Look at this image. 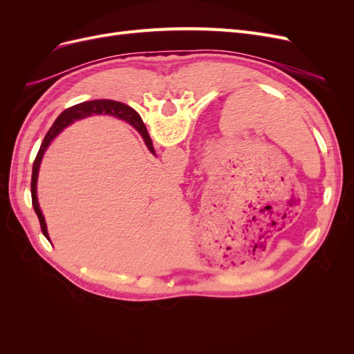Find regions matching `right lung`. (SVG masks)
<instances>
[{
	"label": "right lung",
	"instance_id": "obj_1",
	"mask_svg": "<svg viewBox=\"0 0 354 354\" xmlns=\"http://www.w3.org/2000/svg\"><path fill=\"white\" fill-rule=\"evenodd\" d=\"M91 115H111V116L118 118V120H122L130 125H133L136 130L142 134L149 151H151L155 155V149L152 146V140H151V137H149V134L146 131V127H145L143 121L140 120V116L137 115V112L130 108V106H127V104L120 103V102H113V100H90V102H84V103H78L75 106H71V108H68L66 111H63L59 115L57 120L55 121V124L51 125L48 133L46 134L44 140H42V143H41L38 155L34 160V167H32V180H30L32 205H34V209H35L37 216H38L41 230H42V233H44V236H47V238H48L47 224H46L44 216H42V211L39 208L38 196H37L38 173H39V165H41L42 156H44L47 147L50 146V143L53 140H55L56 136H59V133L65 130L68 125H71L72 122L78 121V120H84V118L91 116Z\"/></svg>",
	"mask_w": 354,
	"mask_h": 354
}]
</instances>
